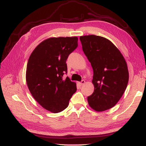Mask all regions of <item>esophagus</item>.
<instances>
[{"instance_id": "esophagus-1", "label": "esophagus", "mask_w": 146, "mask_h": 146, "mask_svg": "<svg viewBox=\"0 0 146 146\" xmlns=\"http://www.w3.org/2000/svg\"><path fill=\"white\" fill-rule=\"evenodd\" d=\"M85 83V81L84 80H82V82H80V83H79V84L82 86V85H83V84H84Z\"/></svg>"}]
</instances>
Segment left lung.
<instances>
[{"label":"left lung","mask_w":146,"mask_h":146,"mask_svg":"<svg viewBox=\"0 0 146 146\" xmlns=\"http://www.w3.org/2000/svg\"><path fill=\"white\" fill-rule=\"evenodd\" d=\"M82 49L94 70V92L88 97L93 109L102 111L119 101L127 86L129 71L124 58L112 42L104 37L80 36Z\"/></svg>","instance_id":"obj_1"}]
</instances>
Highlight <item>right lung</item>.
<instances>
[{
    "label": "right lung",
    "instance_id": "add662e5",
    "mask_svg": "<svg viewBox=\"0 0 146 146\" xmlns=\"http://www.w3.org/2000/svg\"><path fill=\"white\" fill-rule=\"evenodd\" d=\"M77 46V37L48 38L36 46L27 62L26 79L31 94L52 113L64 110L76 91V83L63 76L68 56Z\"/></svg>",
    "mask_w": 146,
    "mask_h": 146
}]
</instances>
